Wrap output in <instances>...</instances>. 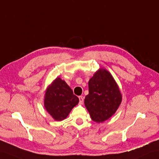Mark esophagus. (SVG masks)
Instances as JSON below:
<instances>
[{
	"label": "esophagus",
	"instance_id": "esophagus-1",
	"mask_svg": "<svg viewBox=\"0 0 159 159\" xmlns=\"http://www.w3.org/2000/svg\"><path fill=\"white\" fill-rule=\"evenodd\" d=\"M79 103H80V104H82L83 102V99H84L83 96H79Z\"/></svg>",
	"mask_w": 159,
	"mask_h": 159
}]
</instances>
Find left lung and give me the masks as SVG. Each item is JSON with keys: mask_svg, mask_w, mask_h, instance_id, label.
Returning a JSON list of instances; mask_svg holds the SVG:
<instances>
[{"mask_svg": "<svg viewBox=\"0 0 159 159\" xmlns=\"http://www.w3.org/2000/svg\"><path fill=\"white\" fill-rule=\"evenodd\" d=\"M121 101V93L111 74L99 69L89 81V94L84 102L91 119L98 123L108 120L116 112Z\"/></svg>", "mask_w": 159, "mask_h": 159, "instance_id": "8db88e82", "label": "left lung"}]
</instances>
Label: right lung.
<instances>
[{
	"mask_svg": "<svg viewBox=\"0 0 159 159\" xmlns=\"http://www.w3.org/2000/svg\"><path fill=\"white\" fill-rule=\"evenodd\" d=\"M79 102V98L74 95L70 87L58 77L47 89L44 106L55 120L61 121L68 116Z\"/></svg>",
	"mask_w": 159,
	"mask_h": 159,
	"instance_id": "right-lung-1",
	"label": "right lung"
}]
</instances>
